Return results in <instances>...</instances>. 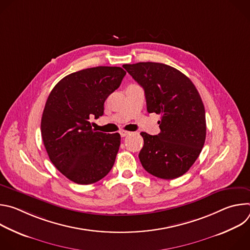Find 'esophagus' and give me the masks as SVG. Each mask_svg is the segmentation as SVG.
Masks as SVG:
<instances>
[{"label": "esophagus", "instance_id": "34e87169", "mask_svg": "<svg viewBox=\"0 0 250 250\" xmlns=\"http://www.w3.org/2000/svg\"><path fill=\"white\" fill-rule=\"evenodd\" d=\"M130 133H131L130 131H126V130H121V131H120V134H121V136H122V137L127 136V135H129Z\"/></svg>", "mask_w": 250, "mask_h": 250}]
</instances>
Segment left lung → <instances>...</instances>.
<instances>
[{
  "label": "left lung",
  "instance_id": "obj_1",
  "mask_svg": "<svg viewBox=\"0 0 250 250\" xmlns=\"http://www.w3.org/2000/svg\"><path fill=\"white\" fill-rule=\"evenodd\" d=\"M145 90L148 113L161 116L160 132H140L145 145L138 157L144 168L161 179L185 174L199 157L206 139V114L192 81L179 70L156 62L125 64Z\"/></svg>",
  "mask_w": 250,
  "mask_h": 250
}]
</instances>
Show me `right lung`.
<instances>
[{
  "label": "right lung",
  "instance_id": "add662e5",
  "mask_svg": "<svg viewBox=\"0 0 250 250\" xmlns=\"http://www.w3.org/2000/svg\"><path fill=\"white\" fill-rule=\"evenodd\" d=\"M125 74L121 67L87 68L65 76L50 92L42 136L50 161L69 180L93 184L113 168L121 135L96 131L89 120L103 116L105 99Z\"/></svg>",
  "mask_w": 250,
  "mask_h": 250
}]
</instances>
